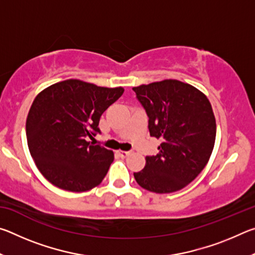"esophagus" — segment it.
Instances as JSON below:
<instances>
[{
	"instance_id": "obj_1",
	"label": "esophagus",
	"mask_w": 255,
	"mask_h": 255,
	"mask_svg": "<svg viewBox=\"0 0 255 255\" xmlns=\"http://www.w3.org/2000/svg\"><path fill=\"white\" fill-rule=\"evenodd\" d=\"M131 152L130 150H118V154L120 155L122 157H127L129 154H130Z\"/></svg>"
}]
</instances>
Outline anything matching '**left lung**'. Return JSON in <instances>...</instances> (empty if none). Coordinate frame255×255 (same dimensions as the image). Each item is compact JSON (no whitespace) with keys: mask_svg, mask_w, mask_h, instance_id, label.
Segmentation results:
<instances>
[{"mask_svg":"<svg viewBox=\"0 0 255 255\" xmlns=\"http://www.w3.org/2000/svg\"><path fill=\"white\" fill-rule=\"evenodd\" d=\"M148 117V130L159 138L156 155L133 173L148 191L170 193L195 180L213 152L216 122L208 99L192 85L176 80L132 88Z\"/></svg>","mask_w":255,"mask_h":255,"instance_id":"left-lung-1","label":"left lung"}]
</instances>
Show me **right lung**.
Segmentation results:
<instances>
[{"label": "right lung", "mask_w": 255, "mask_h": 255, "mask_svg": "<svg viewBox=\"0 0 255 255\" xmlns=\"http://www.w3.org/2000/svg\"><path fill=\"white\" fill-rule=\"evenodd\" d=\"M123 93V88L67 80L38 94L25 124L27 141L38 170L50 183L73 192L101 183L114 153L88 140L101 133L100 117Z\"/></svg>", "instance_id": "obj_1"}]
</instances>
